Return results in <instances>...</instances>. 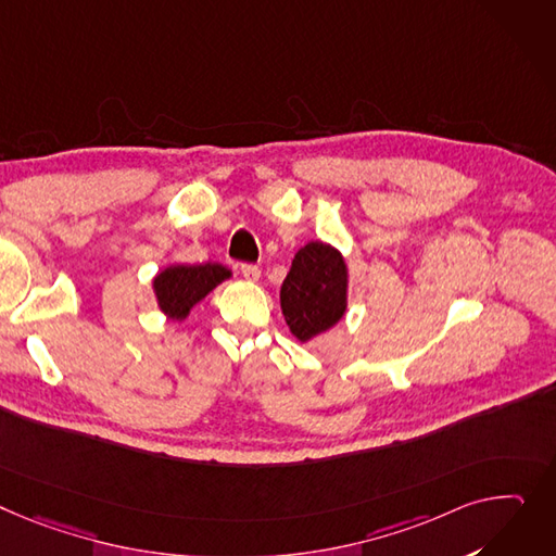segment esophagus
I'll return each mask as SVG.
<instances>
[{"mask_svg":"<svg viewBox=\"0 0 556 556\" xmlns=\"http://www.w3.org/2000/svg\"><path fill=\"white\" fill-rule=\"evenodd\" d=\"M241 275L248 281H256L258 277H262V270H258V266H254V264H241Z\"/></svg>","mask_w":556,"mask_h":556,"instance_id":"esophagus-1","label":"esophagus"}]
</instances>
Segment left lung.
Wrapping results in <instances>:
<instances>
[{
  "mask_svg": "<svg viewBox=\"0 0 556 556\" xmlns=\"http://www.w3.org/2000/svg\"><path fill=\"white\" fill-rule=\"evenodd\" d=\"M281 311L300 342H308L342 319L346 264L336 248L311 241L294 254L281 286Z\"/></svg>",
  "mask_w": 556,
  "mask_h": 556,
  "instance_id": "left-lung-1",
  "label": "left lung"
}]
</instances>
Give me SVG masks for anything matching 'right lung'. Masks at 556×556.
<instances>
[{
    "instance_id": "right-lung-1",
    "label": "right lung",
    "mask_w": 556,
    "mask_h": 556,
    "mask_svg": "<svg viewBox=\"0 0 556 556\" xmlns=\"http://www.w3.org/2000/svg\"><path fill=\"white\" fill-rule=\"evenodd\" d=\"M228 277L230 270L226 266L210 262L197 266H172L154 279V290L163 313L172 319H182L214 286Z\"/></svg>"
}]
</instances>
